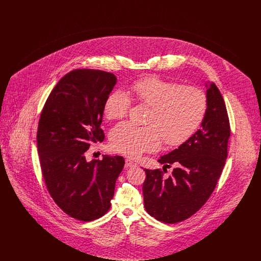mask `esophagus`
I'll list each match as a JSON object with an SVG mask.
<instances>
[{
  "label": "esophagus",
  "instance_id": "esophagus-1",
  "mask_svg": "<svg viewBox=\"0 0 261 261\" xmlns=\"http://www.w3.org/2000/svg\"><path fill=\"white\" fill-rule=\"evenodd\" d=\"M125 166H126V167H133V166H137V163L132 162V161H130V160H126V161H125Z\"/></svg>",
  "mask_w": 261,
  "mask_h": 261
}]
</instances>
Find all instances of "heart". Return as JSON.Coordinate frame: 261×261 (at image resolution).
Returning a JSON list of instances; mask_svg holds the SVG:
<instances>
[{
	"mask_svg": "<svg viewBox=\"0 0 261 261\" xmlns=\"http://www.w3.org/2000/svg\"><path fill=\"white\" fill-rule=\"evenodd\" d=\"M127 94L150 108L146 120L149 125L123 122L111 131V148L131 158L159 149L162 139L170 147L184 144L198 131L207 112V97L202 90L156 76L134 81ZM130 106V99L124 92L113 91L105 101L103 114L109 120H120Z\"/></svg>",
	"mask_w": 261,
	"mask_h": 261,
	"instance_id": "b5f03b06",
	"label": "heart"
}]
</instances>
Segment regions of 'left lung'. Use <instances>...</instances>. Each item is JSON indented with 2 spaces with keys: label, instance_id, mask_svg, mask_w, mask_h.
Instances as JSON below:
<instances>
[{
  "label": "left lung",
  "instance_id": "1",
  "mask_svg": "<svg viewBox=\"0 0 261 261\" xmlns=\"http://www.w3.org/2000/svg\"><path fill=\"white\" fill-rule=\"evenodd\" d=\"M207 112L201 128L178 149L162 156L166 167L175 165L172 174L163 177L162 169H144V204L156 220L174 224L195 214L211 198L227 159L231 134L229 117L218 88L206 91Z\"/></svg>",
  "mask_w": 261,
  "mask_h": 261
}]
</instances>
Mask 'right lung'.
<instances>
[{
  "label": "right lung",
  "instance_id": "obj_1",
  "mask_svg": "<svg viewBox=\"0 0 261 261\" xmlns=\"http://www.w3.org/2000/svg\"><path fill=\"white\" fill-rule=\"evenodd\" d=\"M116 83L111 72L76 69L63 76L42 110L37 148L45 185L70 217L93 221L111 207L122 156L86 162L85 151L102 142L103 105Z\"/></svg>",
  "mask_w": 261,
  "mask_h": 261
}]
</instances>
